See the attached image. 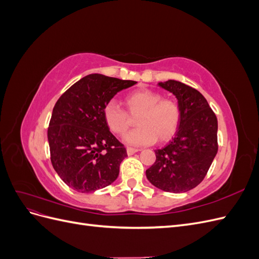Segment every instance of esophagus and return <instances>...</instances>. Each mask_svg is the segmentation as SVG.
Here are the masks:
<instances>
[{"label":"esophagus","mask_w":259,"mask_h":259,"mask_svg":"<svg viewBox=\"0 0 259 259\" xmlns=\"http://www.w3.org/2000/svg\"><path fill=\"white\" fill-rule=\"evenodd\" d=\"M126 151H127V154H128V155H132V154H134V153H136V152L140 151V149H138V148H133V147H128V148L126 149Z\"/></svg>","instance_id":"obj_1"}]
</instances>
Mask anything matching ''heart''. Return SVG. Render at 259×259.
<instances>
[{
  "instance_id": "1",
  "label": "heart",
  "mask_w": 259,
  "mask_h": 259,
  "mask_svg": "<svg viewBox=\"0 0 259 259\" xmlns=\"http://www.w3.org/2000/svg\"><path fill=\"white\" fill-rule=\"evenodd\" d=\"M124 104L131 116L136 117L137 128L123 137L124 143L133 146H147L166 143L173 138L182 122V108L176 100L163 98L159 92L140 89L130 93ZM115 101L104 107V119L113 134L123 135L128 130L132 119Z\"/></svg>"
}]
</instances>
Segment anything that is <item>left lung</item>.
Listing matches in <instances>:
<instances>
[{"mask_svg": "<svg viewBox=\"0 0 259 259\" xmlns=\"http://www.w3.org/2000/svg\"><path fill=\"white\" fill-rule=\"evenodd\" d=\"M159 86L176 96L182 122L174 139L155 150V162L146 176L163 191L187 192L204 179L217 153V117L204 96L191 86L175 80Z\"/></svg>", "mask_w": 259, "mask_h": 259, "instance_id": "left-lung-1", "label": "left lung"}]
</instances>
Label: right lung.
<instances>
[{
  "label": "right lung",
  "mask_w": 259,
  "mask_h": 259,
  "mask_svg": "<svg viewBox=\"0 0 259 259\" xmlns=\"http://www.w3.org/2000/svg\"><path fill=\"white\" fill-rule=\"evenodd\" d=\"M136 83L89 74L55 105L48 130L51 161L62 182L77 192H94L119 176L126 149L109 131L103 111L117 92Z\"/></svg>",
  "instance_id": "right-lung-1"
}]
</instances>
